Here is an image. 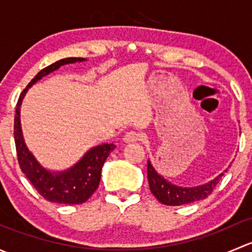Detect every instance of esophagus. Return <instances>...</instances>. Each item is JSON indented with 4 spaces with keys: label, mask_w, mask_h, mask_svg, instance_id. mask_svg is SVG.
Returning <instances> with one entry per match:
<instances>
[{
    "label": "esophagus",
    "mask_w": 252,
    "mask_h": 252,
    "mask_svg": "<svg viewBox=\"0 0 252 252\" xmlns=\"http://www.w3.org/2000/svg\"><path fill=\"white\" fill-rule=\"evenodd\" d=\"M141 139H142L141 134L138 133V131H128V133L124 135L123 140L124 142H126V144H130V142L140 141Z\"/></svg>",
    "instance_id": "34e87169"
}]
</instances>
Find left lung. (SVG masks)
I'll use <instances>...</instances> for the list:
<instances>
[{"label":"left lung","mask_w":252,"mask_h":252,"mask_svg":"<svg viewBox=\"0 0 252 252\" xmlns=\"http://www.w3.org/2000/svg\"><path fill=\"white\" fill-rule=\"evenodd\" d=\"M222 175L223 173L207 184L200 185V187L180 188L171 184L164 180L161 175L157 174L150 161H147V179H149L150 190L161 204L167 206H179L206 199L213 191Z\"/></svg>","instance_id":"1"}]
</instances>
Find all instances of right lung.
<instances>
[{
    "label": "right lung",
    "instance_id": "1",
    "mask_svg": "<svg viewBox=\"0 0 252 252\" xmlns=\"http://www.w3.org/2000/svg\"><path fill=\"white\" fill-rule=\"evenodd\" d=\"M84 58L69 57L61 60L53 64L48 65L40 70L32 80L28 84L27 88L22 91L18 98L16 107V117H14V142H16L18 163L25 177L29 179L32 187L36 191L44 197L45 200L51 202L65 205H79L85 202L96 189L98 188L101 179V169L103 163L110 156V154L116 149L114 144H102L93 147L85 156L75 164L73 168L62 173L52 174L51 172L42 168L39 162L35 159L32 152L25 146L23 140L22 129H20V105L28 89L40 80L45 75L50 74L53 70L58 69L61 65L68 63L81 62Z\"/></svg>",
    "mask_w": 252,
    "mask_h": 252
}]
</instances>
